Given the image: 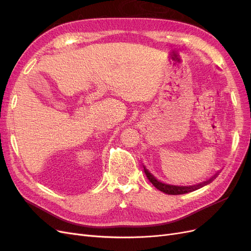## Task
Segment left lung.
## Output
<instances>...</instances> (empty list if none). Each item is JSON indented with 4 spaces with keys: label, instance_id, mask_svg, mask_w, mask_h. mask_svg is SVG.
<instances>
[{
    "label": "left lung",
    "instance_id": "obj_1",
    "mask_svg": "<svg viewBox=\"0 0 251 251\" xmlns=\"http://www.w3.org/2000/svg\"><path fill=\"white\" fill-rule=\"evenodd\" d=\"M144 173H146L148 179L151 182V184H153L157 189H159V191H161L162 193L168 194V195H183V194L194 192V191H196V189L202 187L203 185H206L207 183H209V182L212 179L215 178V177H212L210 180H208L206 182H203V183H200L198 185H193V186H174V185H168V184L161 183V182L158 181L146 168H144Z\"/></svg>",
    "mask_w": 251,
    "mask_h": 251
}]
</instances>
